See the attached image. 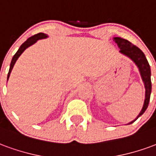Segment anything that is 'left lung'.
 Instances as JSON below:
<instances>
[{"instance_id": "obj_1", "label": "left lung", "mask_w": 156, "mask_h": 156, "mask_svg": "<svg viewBox=\"0 0 156 156\" xmlns=\"http://www.w3.org/2000/svg\"><path fill=\"white\" fill-rule=\"evenodd\" d=\"M114 40L117 43L118 47L120 49L119 52L122 53L124 56H126L129 58H130L132 61L134 62L135 65L139 68V71L140 73L142 81L144 83V88H145V95H144V101L143 107L140 114L138 115L135 119L129 122L128 124H130L134 123V121L137 119L138 118L141 116L146 110L149 102H150V98H151V67L149 65L147 59L144 56V52L141 51L140 49L137 48L136 46L132 44L130 41L128 40H125L121 37H114Z\"/></svg>"}]
</instances>
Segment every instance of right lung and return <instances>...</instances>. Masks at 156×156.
I'll use <instances>...</instances> for the list:
<instances>
[{
    "label": "right lung",
    "instance_id": "add662e5",
    "mask_svg": "<svg viewBox=\"0 0 156 156\" xmlns=\"http://www.w3.org/2000/svg\"><path fill=\"white\" fill-rule=\"evenodd\" d=\"M48 36L47 34H45V33H42V32H40V33H37V34H36V35L32 36L31 37H29L27 41L24 42V43H22V46L19 48L18 51L16 52V54L13 56V58L12 59V62H11V65H10V69H9V73L8 75H7V80H8L9 77H10V74H11V72H12V68L14 67V65H15L16 62V60L18 59V58L22 55V53L23 51H25L26 49L27 48H29L30 46H32L34 43H36L37 41H38V40H41V39H45V38H48Z\"/></svg>",
    "mask_w": 156,
    "mask_h": 156
}]
</instances>
